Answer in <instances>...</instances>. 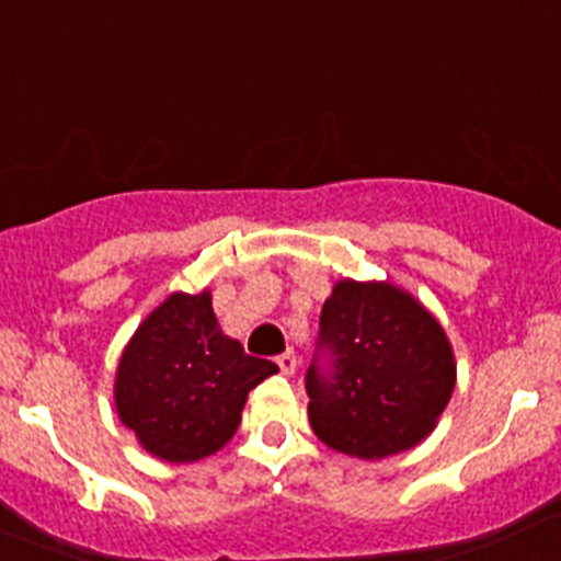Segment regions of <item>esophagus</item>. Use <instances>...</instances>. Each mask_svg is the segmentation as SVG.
Returning a JSON list of instances; mask_svg holds the SVG:
<instances>
[{"instance_id": "esophagus-1", "label": "esophagus", "mask_w": 561, "mask_h": 561, "mask_svg": "<svg viewBox=\"0 0 561 561\" xmlns=\"http://www.w3.org/2000/svg\"><path fill=\"white\" fill-rule=\"evenodd\" d=\"M275 362H278V367H280L283 375H294V373H297V356H294V351H286V354H280Z\"/></svg>"}]
</instances>
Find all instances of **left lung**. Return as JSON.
<instances>
[{"label":"left lung","instance_id":"8db88e82","mask_svg":"<svg viewBox=\"0 0 561 561\" xmlns=\"http://www.w3.org/2000/svg\"><path fill=\"white\" fill-rule=\"evenodd\" d=\"M456 386L435 316L391 283H334L305 375L310 426L329 448L386 459L419 446Z\"/></svg>","mask_w":561,"mask_h":561}]
</instances>
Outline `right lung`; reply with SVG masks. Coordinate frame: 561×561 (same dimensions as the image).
I'll return each instance as SVG.
<instances>
[{"label":"right lung","mask_w":561,"mask_h":561,"mask_svg":"<svg viewBox=\"0 0 561 561\" xmlns=\"http://www.w3.org/2000/svg\"><path fill=\"white\" fill-rule=\"evenodd\" d=\"M278 373L227 337L210 291L172 294L140 323L115 373V410L148 454L196 461L227 446L248 391Z\"/></svg>","instance_id":"add662e5"}]
</instances>
